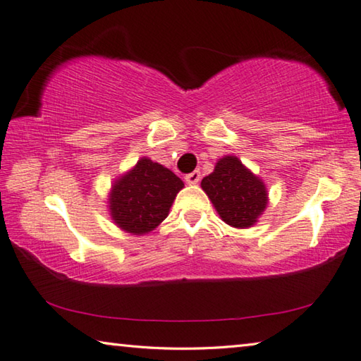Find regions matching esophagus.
<instances>
[{
	"instance_id": "1",
	"label": "esophagus",
	"mask_w": 361,
	"mask_h": 361,
	"mask_svg": "<svg viewBox=\"0 0 361 361\" xmlns=\"http://www.w3.org/2000/svg\"><path fill=\"white\" fill-rule=\"evenodd\" d=\"M185 181L188 183V185H197V183L200 181V172H199V170H194V172L188 173L185 176Z\"/></svg>"
}]
</instances>
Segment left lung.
Instances as JSON below:
<instances>
[{"mask_svg":"<svg viewBox=\"0 0 361 361\" xmlns=\"http://www.w3.org/2000/svg\"><path fill=\"white\" fill-rule=\"evenodd\" d=\"M200 186L219 218L237 229L252 228L258 223L269 202L264 181L235 156L218 159L215 170L205 176Z\"/></svg>","mask_w":361,"mask_h":361,"instance_id":"left-lung-1","label":"left lung"}]
</instances>
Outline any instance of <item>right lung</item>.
<instances>
[{
  "label": "right lung",
  "mask_w": 361,
  "mask_h": 361,
  "mask_svg": "<svg viewBox=\"0 0 361 361\" xmlns=\"http://www.w3.org/2000/svg\"><path fill=\"white\" fill-rule=\"evenodd\" d=\"M183 188L185 183L172 170L142 157L111 185L109 216L119 229L132 235H145L169 216L170 207Z\"/></svg>",
  "instance_id": "1"
}]
</instances>
